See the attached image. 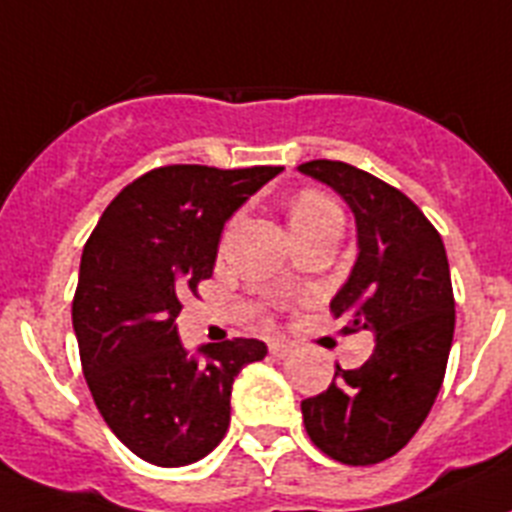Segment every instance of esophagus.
I'll return each mask as SVG.
<instances>
[{
    "label": "esophagus",
    "mask_w": 512,
    "mask_h": 512,
    "mask_svg": "<svg viewBox=\"0 0 512 512\" xmlns=\"http://www.w3.org/2000/svg\"><path fill=\"white\" fill-rule=\"evenodd\" d=\"M290 344H287V342H272V344H269V352H272V355L274 357H287V355H290Z\"/></svg>",
    "instance_id": "obj_1"
}]
</instances>
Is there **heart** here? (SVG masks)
<instances>
[{"label":"heart","mask_w":512,"mask_h":512,"mask_svg":"<svg viewBox=\"0 0 512 512\" xmlns=\"http://www.w3.org/2000/svg\"><path fill=\"white\" fill-rule=\"evenodd\" d=\"M336 214H342V209L336 207L334 199L321 191H300L290 207V225H308V222L336 217Z\"/></svg>","instance_id":"obj_1"}]
</instances>
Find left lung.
<instances>
[{
    "mask_svg": "<svg viewBox=\"0 0 512 512\" xmlns=\"http://www.w3.org/2000/svg\"><path fill=\"white\" fill-rule=\"evenodd\" d=\"M298 170L355 212L360 256L331 313L349 318L344 334L375 336L365 365L336 362L331 386L300 404L305 432L339 464H381L414 438L443 386L456 326L443 238L409 196L355 165L310 160Z\"/></svg>",
    "mask_w": 512,
    "mask_h": 512,
    "instance_id": "1",
    "label": "left lung"
}]
</instances>
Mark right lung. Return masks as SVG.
I'll list each match as a JSON object with an SVG mask.
<instances>
[{"label": "right lung", "mask_w": 512, "mask_h": 512, "mask_svg": "<svg viewBox=\"0 0 512 512\" xmlns=\"http://www.w3.org/2000/svg\"><path fill=\"white\" fill-rule=\"evenodd\" d=\"M279 170L163 165L124 186L87 238L72 300L82 373L100 417L147 464L186 466L214 451L235 375L266 357L259 339L191 357L176 316L212 277L227 217Z\"/></svg>", "instance_id": "obj_1"}]
</instances>
